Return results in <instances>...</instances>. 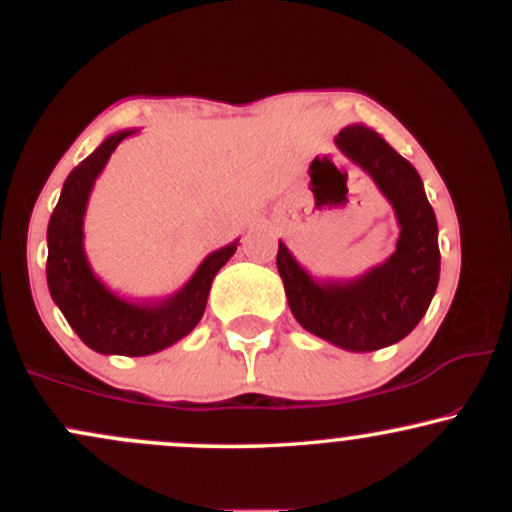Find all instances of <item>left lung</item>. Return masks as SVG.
<instances>
[{"mask_svg": "<svg viewBox=\"0 0 512 512\" xmlns=\"http://www.w3.org/2000/svg\"><path fill=\"white\" fill-rule=\"evenodd\" d=\"M334 144L366 170L395 209L397 250L349 281L313 279L284 243L276 267L298 325L346 351H378L407 337L431 305L440 276L438 223L416 168L378 132L349 125Z\"/></svg>", "mask_w": 512, "mask_h": 512, "instance_id": "8db88e82", "label": "left lung"}]
</instances>
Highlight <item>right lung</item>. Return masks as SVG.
<instances>
[{"label": "right lung", "instance_id": "add662e5", "mask_svg": "<svg viewBox=\"0 0 512 512\" xmlns=\"http://www.w3.org/2000/svg\"><path fill=\"white\" fill-rule=\"evenodd\" d=\"M113 134L64 180L48 226V286L52 301L88 349L98 354L149 356L190 334L202 320L211 281L233 257L238 243L211 252L192 279L163 301H125L93 274L84 252V214L91 187L122 139Z\"/></svg>", "mask_w": 512, "mask_h": 512}]
</instances>
